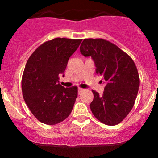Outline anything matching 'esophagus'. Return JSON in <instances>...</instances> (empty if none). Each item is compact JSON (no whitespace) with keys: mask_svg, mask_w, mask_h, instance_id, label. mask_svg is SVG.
Listing matches in <instances>:
<instances>
[{"mask_svg":"<svg viewBox=\"0 0 158 158\" xmlns=\"http://www.w3.org/2000/svg\"><path fill=\"white\" fill-rule=\"evenodd\" d=\"M82 90H83L82 88H79V89H78V94H80V93H81V91H82Z\"/></svg>","mask_w":158,"mask_h":158,"instance_id":"34e87169","label":"esophagus"}]
</instances>
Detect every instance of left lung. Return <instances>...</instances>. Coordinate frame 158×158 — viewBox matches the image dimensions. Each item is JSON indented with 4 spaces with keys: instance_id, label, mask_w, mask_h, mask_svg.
Returning a JSON list of instances; mask_svg holds the SVG:
<instances>
[{
    "instance_id": "obj_1",
    "label": "left lung",
    "mask_w": 158,
    "mask_h": 158,
    "mask_svg": "<svg viewBox=\"0 0 158 158\" xmlns=\"http://www.w3.org/2000/svg\"><path fill=\"white\" fill-rule=\"evenodd\" d=\"M80 52L91 57L96 73L106 83L102 95L92 90V113L104 124L117 125L131 111L138 93L139 79L135 62L118 47L102 39H84Z\"/></svg>"
}]
</instances>
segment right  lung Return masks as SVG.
<instances>
[{"mask_svg":"<svg viewBox=\"0 0 158 158\" xmlns=\"http://www.w3.org/2000/svg\"><path fill=\"white\" fill-rule=\"evenodd\" d=\"M81 41L56 38L40 45L29 58L21 81L23 97L40 122L55 125L71 113L77 88L61 86L59 76L64 77L69 59Z\"/></svg>","mask_w":158,"mask_h":158,"instance_id":"add662e5","label":"right lung"}]
</instances>
